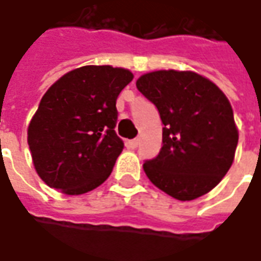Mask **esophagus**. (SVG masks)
Segmentation results:
<instances>
[{
	"instance_id": "obj_1",
	"label": "esophagus",
	"mask_w": 261,
	"mask_h": 261,
	"mask_svg": "<svg viewBox=\"0 0 261 261\" xmlns=\"http://www.w3.org/2000/svg\"><path fill=\"white\" fill-rule=\"evenodd\" d=\"M138 144H140V140H138V138H134V140H130V141H127V147H128V148H131V150L137 148Z\"/></svg>"
}]
</instances>
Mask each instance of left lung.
<instances>
[{
  "label": "left lung",
  "mask_w": 261,
  "mask_h": 261,
  "mask_svg": "<svg viewBox=\"0 0 261 261\" xmlns=\"http://www.w3.org/2000/svg\"><path fill=\"white\" fill-rule=\"evenodd\" d=\"M136 86L164 124L160 153L143 164L147 177L181 201L204 196L227 174L239 143L227 97L193 71L147 72Z\"/></svg>",
  "instance_id": "1"
}]
</instances>
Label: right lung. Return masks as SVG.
I'll use <instances>...</instances> for the list:
<instances>
[{
  "label": "right lung",
  "instance_id": "right-lung-1",
  "mask_svg": "<svg viewBox=\"0 0 261 261\" xmlns=\"http://www.w3.org/2000/svg\"><path fill=\"white\" fill-rule=\"evenodd\" d=\"M133 72L84 65L64 74L42 95L28 125L35 171L51 189L77 196L111 174L124 143L116 134V101Z\"/></svg>",
  "mask_w": 261,
  "mask_h": 261
}]
</instances>
